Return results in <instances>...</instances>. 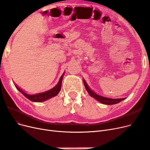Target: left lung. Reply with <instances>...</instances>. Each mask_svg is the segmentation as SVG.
<instances>
[{
  "instance_id": "obj_1",
  "label": "left lung",
  "mask_w": 150,
  "mask_h": 150,
  "mask_svg": "<svg viewBox=\"0 0 150 150\" xmlns=\"http://www.w3.org/2000/svg\"><path fill=\"white\" fill-rule=\"evenodd\" d=\"M83 81L84 85L85 86V88L86 91H88V94L91 96V97L94 98L96 100L98 101L99 102L102 104L105 105H114V104H117L120 101H123V100L126 99V98H108V97H105V96H103L101 95H100L97 93H96L95 91H93L92 90H91V88L89 87V86L88 84L86 83V82L84 79H83Z\"/></svg>"
}]
</instances>
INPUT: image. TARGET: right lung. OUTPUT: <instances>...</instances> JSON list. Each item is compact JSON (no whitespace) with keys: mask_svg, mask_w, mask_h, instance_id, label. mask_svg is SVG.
Segmentation results:
<instances>
[{"mask_svg":"<svg viewBox=\"0 0 150 150\" xmlns=\"http://www.w3.org/2000/svg\"><path fill=\"white\" fill-rule=\"evenodd\" d=\"M64 74H65V71L63 73L62 75L60 76V80L59 82H58V83L54 86V88H52V89L48 91H44V92L38 93L33 94V95L28 94L27 93L25 92V91L22 90L21 88H19L17 85H16L15 83H14V85H15L16 88L28 100H30L32 101H34V102H42V101H45L47 100L52 98V97H54V96L57 95L58 93L60 92V91L61 90V86H62V79H63V77H64Z\"/></svg>","mask_w":150,"mask_h":150,"instance_id":"1","label":"right lung"}]
</instances>
